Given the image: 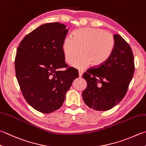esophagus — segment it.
Instances as JSON below:
<instances>
[{"instance_id":"esophagus-1","label":"esophagus","mask_w":146,"mask_h":146,"mask_svg":"<svg viewBox=\"0 0 146 146\" xmlns=\"http://www.w3.org/2000/svg\"><path fill=\"white\" fill-rule=\"evenodd\" d=\"M78 73H79V77H82V74H83V71L79 70L78 71Z\"/></svg>"}]
</instances>
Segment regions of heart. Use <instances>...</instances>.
Wrapping results in <instances>:
<instances>
[{
  "label": "heart",
  "instance_id": "obj_1",
  "mask_svg": "<svg viewBox=\"0 0 146 146\" xmlns=\"http://www.w3.org/2000/svg\"><path fill=\"white\" fill-rule=\"evenodd\" d=\"M115 45V40L111 33L98 28H81L66 37L62 45L64 59L71 64L81 53V56L73 62L72 66L84 69L90 64L99 67L110 58Z\"/></svg>",
  "mask_w": 146,
  "mask_h": 146
}]
</instances>
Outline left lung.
Segmentation results:
<instances>
[{
	"label": "left lung",
	"mask_w": 146,
	"mask_h": 146,
	"mask_svg": "<svg viewBox=\"0 0 146 146\" xmlns=\"http://www.w3.org/2000/svg\"><path fill=\"white\" fill-rule=\"evenodd\" d=\"M113 37L115 45L110 58L100 66L88 69L82 76L87 83L82 92L83 99L96 111L109 110L123 99L135 70L130 46L118 34Z\"/></svg>",
	"instance_id": "8db88e82"
}]
</instances>
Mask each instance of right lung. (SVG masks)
Listing matches in <instances>:
<instances>
[{"label":"right lung","mask_w":146,"mask_h":146,"mask_svg":"<svg viewBox=\"0 0 146 146\" xmlns=\"http://www.w3.org/2000/svg\"><path fill=\"white\" fill-rule=\"evenodd\" d=\"M68 32L58 22L42 25L26 35L17 48L14 62L20 89L28 103L42 113L59 109L78 77L64 61L62 45Z\"/></svg>","instance_id":"1"}]
</instances>
